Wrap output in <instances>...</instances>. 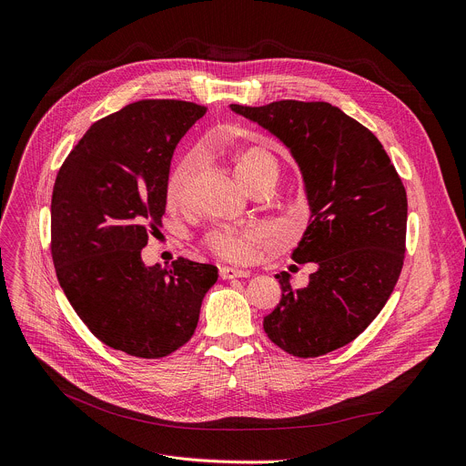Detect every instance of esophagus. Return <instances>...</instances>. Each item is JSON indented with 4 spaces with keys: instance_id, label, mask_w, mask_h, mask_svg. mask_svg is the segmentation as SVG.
Segmentation results:
<instances>
[{
    "instance_id": "1",
    "label": "esophagus",
    "mask_w": 466,
    "mask_h": 466,
    "mask_svg": "<svg viewBox=\"0 0 466 466\" xmlns=\"http://www.w3.org/2000/svg\"><path fill=\"white\" fill-rule=\"evenodd\" d=\"M250 275V271H245V269H236V268H219V277L223 280H230V279H247Z\"/></svg>"
}]
</instances>
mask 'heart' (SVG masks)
Here are the masks:
<instances>
[{"mask_svg":"<svg viewBox=\"0 0 466 466\" xmlns=\"http://www.w3.org/2000/svg\"><path fill=\"white\" fill-rule=\"evenodd\" d=\"M198 171V159L195 156H187L178 163L168 178L167 198L171 204H184L191 195V187ZM236 177L247 186H255L260 180L279 177V163L275 157L260 148L243 150L236 157L234 165ZM262 232L255 225H241V227H223L211 230L206 236V245L216 252V255L228 262H247L252 258L255 247L260 243Z\"/></svg>","mask_w":466,"mask_h":466,"instance_id":"1","label":"heart"}]
</instances>
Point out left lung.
I'll use <instances>...</instances> for the list:
<instances>
[{"instance_id": "obj_1", "label": "left lung", "mask_w": 466, "mask_h": 466, "mask_svg": "<svg viewBox=\"0 0 466 466\" xmlns=\"http://www.w3.org/2000/svg\"><path fill=\"white\" fill-rule=\"evenodd\" d=\"M277 137L298 163L310 209L291 260L314 264L305 288L279 279L282 298L264 318L269 340L293 357L350 344L383 310L405 255L407 193L379 139L327 102L230 104Z\"/></svg>"}]
</instances>
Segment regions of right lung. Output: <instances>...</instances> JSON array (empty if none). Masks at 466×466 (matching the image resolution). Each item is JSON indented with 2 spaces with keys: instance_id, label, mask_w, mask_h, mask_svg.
<instances>
[{
  "instance_id": "add662e5",
  "label": "right lung",
  "mask_w": 466,
  "mask_h": 466,
  "mask_svg": "<svg viewBox=\"0 0 466 466\" xmlns=\"http://www.w3.org/2000/svg\"><path fill=\"white\" fill-rule=\"evenodd\" d=\"M206 113L182 100H141L95 122L57 175L52 257L76 314L106 346L159 359L193 336L218 268L178 258L147 266L161 227L171 159Z\"/></svg>"
}]
</instances>
